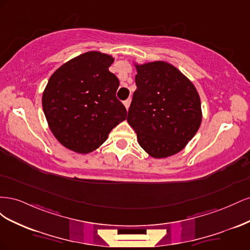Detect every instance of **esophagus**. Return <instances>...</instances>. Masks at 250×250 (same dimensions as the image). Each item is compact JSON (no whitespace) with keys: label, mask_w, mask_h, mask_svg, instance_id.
I'll list each match as a JSON object with an SVG mask.
<instances>
[{"label":"esophagus","mask_w":250,"mask_h":250,"mask_svg":"<svg viewBox=\"0 0 250 250\" xmlns=\"http://www.w3.org/2000/svg\"><path fill=\"white\" fill-rule=\"evenodd\" d=\"M130 103H131V99H130V98H129V99H127V100L124 101V106L126 107L127 110H128V108H129V106H130Z\"/></svg>","instance_id":"1"}]
</instances>
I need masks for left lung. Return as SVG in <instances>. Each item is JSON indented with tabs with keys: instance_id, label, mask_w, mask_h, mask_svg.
I'll use <instances>...</instances> for the list:
<instances>
[{
	"instance_id": "obj_1",
	"label": "left lung",
	"mask_w": 250,
	"mask_h": 250,
	"mask_svg": "<svg viewBox=\"0 0 250 250\" xmlns=\"http://www.w3.org/2000/svg\"><path fill=\"white\" fill-rule=\"evenodd\" d=\"M137 75L127 122L140 146L153 158L180 152L198 131L201 101L192 81L173 64L133 62Z\"/></svg>"
}]
</instances>
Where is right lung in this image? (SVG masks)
Segmentation results:
<instances>
[{
    "instance_id": "1",
    "label": "right lung",
    "mask_w": 250,
    "mask_h": 250,
    "mask_svg": "<svg viewBox=\"0 0 250 250\" xmlns=\"http://www.w3.org/2000/svg\"><path fill=\"white\" fill-rule=\"evenodd\" d=\"M109 54L89 51L70 59L51 75L42 103L51 132L63 147L87 154L126 120L116 97L119 79L109 72Z\"/></svg>"
}]
</instances>
